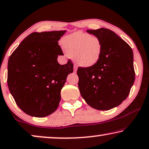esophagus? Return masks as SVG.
Listing matches in <instances>:
<instances>
[{"label": "esophagus", "instance_id": "1", "mask_svg": "<svg viewBox=\"0 0 149 149\" xmlns=\"http://www.w3.org/2000/svg\"><path fill=\"white\" fill-rule=\"evenodd\" d=\"M77 66L74 65V72H77Z\"/></svg>", "mask_w": 149, "mask_h": 149}]
</instances>
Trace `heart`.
<instances>
[{"mask_svg": "<svg viewBox=\"0 0 149 149\" xmlns=\"http://www.w3.org/2000/svg\"><path fill=\"white\" fill-rule=\"evenodd\" d=\"M62 44L79 66L89 68L100 61L103 54V43L100 38L81 31L66 36Z\"/></svg>", "mask_w": 149, "mask_h": 149, "instance_id": "1", "label": "heart"}]
</instances>
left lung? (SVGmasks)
<instances>
[{"label": "left lung", "mask_w": 149, "mask_h": 149, "mask_svg": "<svg viewBox=\"0 0 149 149\" xmlns=\"http://www.w3.org/2000/svg\"><path fill=\"white\" fill-rule=\"evenodd\" d=\"M100 38L103 49L97 63L77 70L81 96L93 108L109 110L121 104L135 80L133 52L117 34L105 28L87 30Z\"/></svg>", "instance_id": "8db88e82"}]
</instances>
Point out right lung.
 I'll use <instances>...</instances> for the list:
<instances>
[{
	"mask_svg": "<svg viewBox=\"0 0 149 149\" xmlns=\"http://www.w3.org/2000/svg\"><path fill=\"white\" fill-rule=\"evenodd\" d=\"M66 31L33 32L27 36L8 61L7 83L19 108L28 115L42 118L54 112L60 91L73 64L60 65L63 55L58 41Z\"/></svg>",
	"mask_w": 149,
	"mask_h": 149,
	"instance_id": "obj_1",
	"label": "right lung"
}]
</instances>
